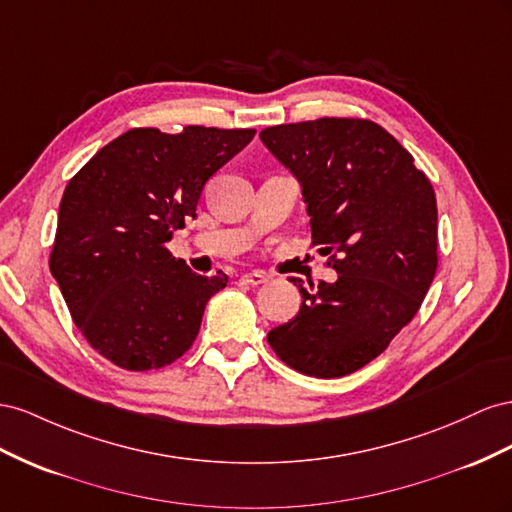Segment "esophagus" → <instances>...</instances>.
I'll list each match as a JSON object with an SVG mask.
<instances>
[{
    "mask_svg": "<svg viewBox=\"0 0 512 512\" xmlns=\"http://www.w3.org/2000/svg\"><path fill=\"white\" fill-rule=\"evenodd\" d=\"M261 283H266V276L261 272H248V274H242L240 276V285H246V287H257Z\"/></svg>",
    "mask_w": 512,
    "mask_h": 512,
    "instance_id": "esophagus-1",
    "label": "esophagus"
}]
</instances>
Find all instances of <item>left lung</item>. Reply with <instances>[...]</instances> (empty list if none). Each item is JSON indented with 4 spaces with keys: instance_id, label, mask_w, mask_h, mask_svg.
I'll use <instances>...</instances> for the list:
<instances>
[{
    "instance_id": "1",
    "label": "left lung",
    "mask_w": 512,
    "mask_h": 512,
    "mask_svg": "<svg viewBox=\"0 0 512 512\" xmlns=\"http://www.w3.org/2000/svg\"><path fill=\"white\" fill-rule=\"evenodd\" d=\"M266 148L294 171L311 246L337 283L291 276L298 315L268 332L287 367L332 379L362 369L410 324L437 270L435 191L386 128L362 118L270 126Z\"/></svg>"
}]
</instances>
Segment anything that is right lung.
Wrapping results in <instances>:
<instances>
[{"mask_svg":"<svg viewBox=\"0 0 512 512\" xmlns=\"http://www.w3.org/2000/svg\"><path fill=\"white\" fill-rule=\"evenodd\" d=\"M253 137V128H133L70 178L49 268L85 341L115 367L163 369L195 343L227 274H195L167 242Z\"/></svg>","mask_w":512,"mask_h":512,"instance_id":"1","label":"right lung"}]
</instances>
